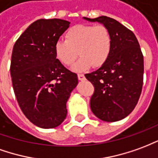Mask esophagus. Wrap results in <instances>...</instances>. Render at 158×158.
Instances as JSON below:
<instances>
[{"mask_svg": "<svg viewBox=\"0 0 158 158\" xmlns=\"http://www.w3.org/2000/svg\"><path fill=\"white\" fill-rule=\"evenodd\" d=\"M77 77H78V79H79L80 81H83V80H85V76L83 74H78V75H77Z\"/></svg>", "mask_w": 158, "mask_h": 158, "instance_id": "esophagus-1", "label": "esophagus"}]
</instances>
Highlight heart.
<instances>
[{
	"label": "heart",
	"mask_w": 158,
	"mask_h": 158,
	"mask_svg": "<svg viewBox=\"0 0 158 158\" xmlns=\"http://www.w3.org/2000/svg\"><path fill=\"white\" fill-rule=\"evenodd\" d=\"M64 37L65 41L56 42L54 51L57 59L66 66L73 64L78 54L81 58L74 67L77 71L91 65L94 68L102 66L109 59L112 36L109 28L104 24L75 25L66 31Z\"/></svg>",
	"instance_id": "1"
}]
</instances>
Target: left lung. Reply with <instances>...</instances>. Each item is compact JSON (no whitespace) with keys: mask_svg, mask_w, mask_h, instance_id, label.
Segmentation results:
<instances>
[{"mask_svg":"<svg viewBox=\"0 0 158 158\" xmlns=\"http://www.w3.org/2000/svg\"><path fill=\"white\" fill-rule=\"evenodd\" d=\"M84 19L103 23L112 36L109 59L96 71L85 75L94 88L92 111L106 122L122 120L135 109L142 91L144 57L139 41L133 31L114 19Z\"/></svg>","mask_w":158,"mask_h":158,"instance_id":"1","label":"left lung"}]
</instances>
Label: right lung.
Listing matches in <instances>:
<instances>
[{"label":"right lung","instance_id":"1","mask_svg":"<svg viewBox=\"0 0 158 158\" xmlns=\"http://www.w3.org/2000/svg\"><path fill=\"white\" fill-rule=\"evenodd\" d=\"M69 24L59 19L36 20L13 46L10 72L17 101L24 116L42 128L63 123L67 100L78 82L77 74L64 66L54 51Z\"/></svg>","mask_w":158,"mask_h":158}]
</instances>
